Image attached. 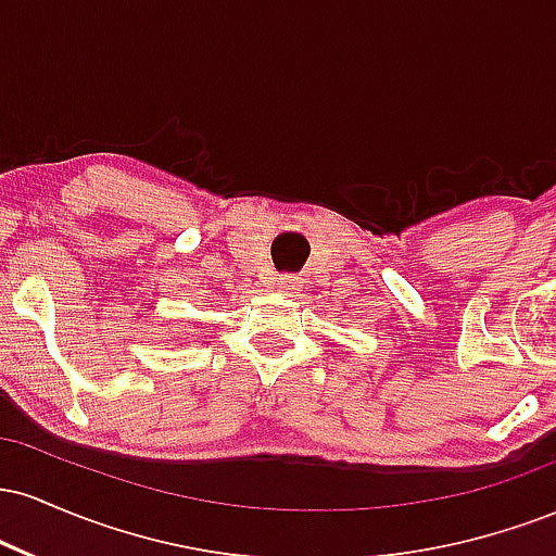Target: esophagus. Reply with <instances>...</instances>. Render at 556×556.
I'll list each match as a JSON object with an SVG mask.
<instances>
[{
	"mask_svg": "<svg viewBox=\"0 0 556 556\" xmlns=\"http://www.w3.org/2000/svg\"><path fill=\"white\" fill-rule=\"evenodd\" d=\"M271 285L279 287V290H298L300 279L290 277V274H277V277H271Z\"/></svg>",
	"mask_w": 556,
	"mask_h": 556,
	"instance_id": "esophagus-1",
	"label": "esophagus"
}]
</instances>
